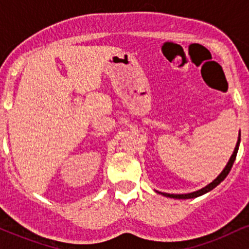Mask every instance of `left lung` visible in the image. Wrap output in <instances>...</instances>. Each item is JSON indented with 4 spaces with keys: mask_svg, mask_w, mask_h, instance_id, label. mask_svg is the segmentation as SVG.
I'll use <instances>...</instances> for the list:
<instances>
[{
    "mask_svg": "<svg viewBox=\"0 0 249 249\" xmlns=\"http://www.w3.org/2000/svg\"><path fill=\"white\" fill-rule=\"evenodd\" d=\"M239 145H240V133H239V138H238V142H236V145H235V148H234L233 151V154L231 156L230 160H228L227 165H226L224 170H222V172L219 174L218 177H216L215 179L213 180L211 184H208L207 186L202 187L201 190H198L196 191V192H192V193H187V194H170V193H162V192H159L160 194H162L164 196H168V198H174V199H192V198H196V196H202V194L210 192V191H212L213 188H215L220 182L224 180L226 177L228 176V173H230L231 168H232L234 161H235V158H236V154H238V150H239Z\"/></svg>",
    "mask_w": 249,
    "mask_h": 249,
    "instance_id": "left-lung-1",
    "label": "left lung"
}]
</instances>
